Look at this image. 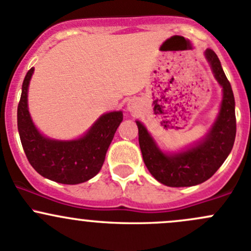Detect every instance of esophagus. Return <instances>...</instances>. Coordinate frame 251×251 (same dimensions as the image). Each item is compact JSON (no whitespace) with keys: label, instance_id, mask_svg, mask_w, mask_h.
Listing matches in <instances>:
<instances>
[{"label":"esophagus","instance_id":"1","mask_svg":"<svg viewBox=\"0 0 251 251\" xmlns=\"http://www.w3.org/2000/svg\"><path fill=\"white\" fill-rule=\"evenodd\" d=\"M127 109L132 111V113H136V111H138V109H140V102L136 100H131L127 103Z\"/></svg>","mask_w":251,"mask_h":251}]
</instances>
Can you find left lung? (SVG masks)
Segmentation results:
<instances>
[{
	"label": "left lung",
	"mask_w": 251,
	"mask_h": 251,
	"mask_svg": "<svg viewBox=\"0 0 251 251\" xmlns=\"http://www.w3.org/2000/svg\"><path fill=\"white\" fill-rule=\"evenodd\" d=\"M212 74L222 87V102L215 123L205 137L194 146L177 153H165L153 140L141 121L138 142L143 161L151 176L169 187H191L209 179L231 153L235 138L234 96L219 57L212 50H205Z\"/></svg>",
	"instance_id": "1"
}]
</instances>
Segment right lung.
Instances as JSON below:
<instances>
[{"label":"right lung","instance_id":"1","mask_svg":"<svg viewBox=\"0 0 251 251\" xmlns=\"http://www.w3.org/2000/svg\"><path fill=\"white\" fill-rule=\"evenodd\" d=\"M34 68L25 75L18 104V131L23 149L32 168L41 176L63 184H78L100 173L123 111L103 114L82 137L59 141L45 137L34 125L27 108V90Z\"/></svg>","mask_w":251,"mask_h":251}]
</instances>
